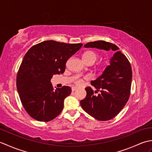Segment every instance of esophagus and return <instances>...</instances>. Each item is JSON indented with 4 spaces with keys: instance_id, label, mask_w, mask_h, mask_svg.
<instances>
[{
    "instance_id": "1",
    "label": "esophagus",
    "mask_w": 152,
    "mask_h": 152,
    "mask_svg": "<svg viewBox=\"0 0 152 152\" xmlns=\"http://www.w3.org/2000/svg\"><path fill=\"white\" fill-rule=\"evenodd\" d=\"M77 89V88H76V87H72V91H76V90Z\"/></svg>"
}]
</instances>
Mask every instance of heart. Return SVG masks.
<instances>
[{"label":"heart","mask_w":152,"mask_h":152,"mask_svg":"<svg viewBox=\"0 0 152 152\" xmlns=\"http://www.w3.org/2000/svg\"><path fill=\"white\" fill-rule=\"evenodd\" d=\"M98 53L92 50H88L86 51L82 56V59L83 61L87 64H93L96 61V59H98ZM81 83L82 80L80 79L77 80L76 81V83L78 85L80 84Z\"/></svg>","instance_id":"obj_1"}]
</instances>
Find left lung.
Instances as JSON below:
<instances>
[{
	"label": "left lung",
	"instance_id": "8db88e82",
	"mask_svg": "<svg viewBox=\"0 0 152 152\" xmlns=\"http://www.w3.org/2000/svg\"><path fill=\"white\" fill-rule=\"evenodd\" d=\"M84 47L112 50L115 52L102 75L91 81V84L96 91L87 87L86 97L80 101L82 108L92 117L99 121H108L120 112L129 98L132 81L131 64L114 44L98 40L87 43ZM99 91L100 93L97 96L94 95Z\"/></svg>",
	"mask_w": 152,
	"mask_h": 152
}]
</instances>
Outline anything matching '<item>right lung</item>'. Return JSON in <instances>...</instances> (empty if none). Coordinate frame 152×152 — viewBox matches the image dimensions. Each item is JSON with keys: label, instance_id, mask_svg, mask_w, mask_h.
Wrapping results in <instances>:
<instances>
[{"label": "right lung", "instance_id": "obj_1", "mask_svg": "<svg viewBox=\"0 0 152 152\" xmlns=\"http://www.w3.org/2000/svg\"><path fill=\"white\" fill-rule=\"evenodd\" d=\"M82 44L47 40L31 47L23 57L17 74L16 86L21 102L31 117L50 121L63 108L64 99L71 93L69 86L53 89L51 78L63 74L66 63Z\"/></svg>", "mask_w": 152, "mask_h": 152}]
</instances>
